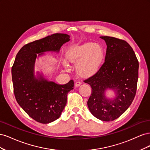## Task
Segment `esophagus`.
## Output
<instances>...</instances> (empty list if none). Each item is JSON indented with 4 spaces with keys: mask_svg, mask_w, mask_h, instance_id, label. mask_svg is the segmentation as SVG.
Wrapping results in <instances>:
<instances>
[{
    "mask_svg": "<svg viewBox=\"0 0 150 150\" xmlns=\"http://www.w3.org/2000/svg\"><path fill=\"white\" fill-rule=\"evenodd\" d=\"M81 85V83L79 82V81H77V82L75 83V87L76 88H78L79 87V86Z\"/></svg>",
    "mask_w": 150,
    "mask_h": 150,
    "instance_id": "34e87169",
    "label": "esophagus"
}]
</instances>
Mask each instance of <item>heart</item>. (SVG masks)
<instances>
[{"label": "heart", "mask_w": 150, "mask_h": 150, "mask_svg": "<svg viewBox=\"0 0 150 150\" xmlns=\"http://www.w3.org/2000/svg\"><path fill=\"white\" fill-rule=\"evenodd\" d=\"M66 58L70 64L77 66V73L81 77L89 78L100 68L104 59V51L100 45L86 42L70 49ZM64 66L67 69L68 66L66 64Z\"/></svg>", "instance_id": "1"}]
</instances>
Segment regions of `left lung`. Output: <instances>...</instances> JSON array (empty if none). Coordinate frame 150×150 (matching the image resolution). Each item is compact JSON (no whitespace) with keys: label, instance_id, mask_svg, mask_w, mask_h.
<instances>
[{"label":"left lung","instance_id":"obj_1","mask_svg":"<svg viewBox=\"0 0 150 150\" xmlns=\"http://www.w3.org/2000/svg\"><path fill=\"white\" fill-rule=\"evenodd\" d=\"M100 38L107 46L105 60L96 74L84 81L92 88L87 104L94 117L111 121L124 113L133 101L139 63L132 47L125 40L109 36ZM108 89L114 92L115 97H107Z\"/></svg>","mask_w":150,"mask_h":150}]
</instances>
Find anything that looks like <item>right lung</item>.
Wrapping results in <instances>:
<instances>
[{"mask_svg":"<svg viewBox=\"0 0 150 150\" xmlns=\"http://www.w3.org/2000/svg\"><path fill=\"white\" fill-rule=\"evenodd\" d=\"M70 40L66 34L56 33L35 40L18 52L12 67V77L16 101L32 118L48 124L60 117L67 103V95L73 89L74 81L57 84L45 78L42 72L35 74L37 58L46 52L59 53L64 44Z\"/></svg>","mask_w":150,"mask_h":150,"instance_id":"1","label":"right lung"}]
</instances>
